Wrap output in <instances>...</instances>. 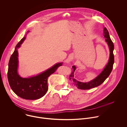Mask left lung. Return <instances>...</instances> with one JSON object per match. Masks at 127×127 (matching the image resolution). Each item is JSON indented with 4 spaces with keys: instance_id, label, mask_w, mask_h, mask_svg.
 <instances>
[{
    "instance_id": "left-lung-1",
    "label": "left lung",
    "mask_w": 127,
    "mask_h": 127,
    "mask_svg": "<svg viewBox=\"0 0 127 127\" xmlns=\"http://www.w3.org/2000/svg\"><path fill=\"white\" fill-rule=\"evenodd\" d=\"M104 36L106 38L105 40L109 45L110 51V56L108 64L106 66L103 71L99 74V75H98L94 80L88 83H82L74 79V72L76 67L74 65L72 66L73 70L69 76V80L73 83V84L75 86H77L78 89L85 90L96 87L103 83L110 75L113 69V64L114 63V56L113 54L114 45L110 37L109 32L106 28H104Z\"/></svg>"
}]
</instances>
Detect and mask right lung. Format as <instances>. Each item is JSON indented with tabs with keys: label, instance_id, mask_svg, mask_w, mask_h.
Returning a JSON list of instances; mask_svg holds the SVG:
<instances>
[{
	"label": "right lung",
	"instance_id": "right-lung-1",
	"mask_svg": "<svg viewBox=\"0 0 127 127\" xmlns=\"http://www.w3.org/2000/svg\"><path fill=\"white\" fill-rule=\"evenodd\" d=\"M23 37L15 46L8 63L7 72L8 80L11 89L19 97L34 100L44 96L48 90L47 79L57 68L63 65V63H58L42 73L30 78H22L18 74V52L17 49L25 39Z\"/></svg>",
	"mask_w": 127,
	"mask_h": 127
}]
</instances>
